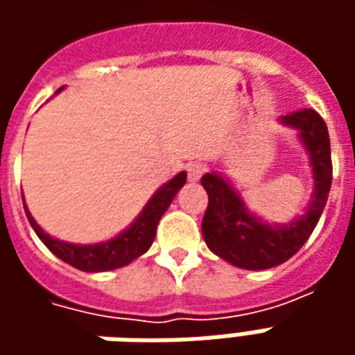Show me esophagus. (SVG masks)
<instances>
[{"instance_id": "34e87169", "label": "esophagus", "mask_w": 355, "mask_h": 355, "mask_svg": "<svg viewBox=\"0 0 355 355\" xmlns=\"http://www.w3.org/2000/svg\"><path fill=\"white\" fill-rule=\"evenodd\" d=\"M186 171H188V180H190V182H198V180L203 177V173L207 171V167H205L203 163L196 162V163H190Z\"/></svg>"}]
</instances>
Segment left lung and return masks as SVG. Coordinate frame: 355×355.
Instances as JSON below:
<instances>
[{"label": "left lung", "mask_w": 355, "mask_h": 355, "mask_svg": "<svg viewBox=\"0 0 355 355\" xmlns=\"http://www.w3.org/2000/svg\"><path fill=\"white\" fill-rule=\"evenodd\" d=\"M282 123L300 132V140L310 154L313 193L304 215L289 224L262 223L218 173L201 177V184L209 196L207 211L201 223L203 239L213 253L243 270H268L289 261L310 238L331 190V142L323 117L315 110L304 108L282 116Z\"/></svg>", "instance_id": "1"}]
</instances>
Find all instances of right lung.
Segmentation results:
<instances>
[{
    "label": "right lung",
    "mask_w": 355,
    "mask_h": 355,
    "mask_svg": "<svg viewBox=\"0 0 355 355\" xmlns=\"http://www.w3.org/2000/svg\"><path fill=\"white\" fill-rule=\"evenodd\" d=\"M184 184L186 173L182 171L152 196V200L148 201L146 207L142 209V213L137 216V220L127 230L121 232L117 238L104 241V243H94V245H76V243H66L60 239L51 238L49 234L43 232L42 226L35 223L34 216L30 215L26 207L24 211H26L28 220L37 234V238L42 239L51 253L57 254L60 261H64L66 264L78 268V270H83V272H106V270L127 266L129 262L139 259L140 254L146 253L155 238V228H157L159 218L169 209L173 198Z\"/></svg>",
    "instance_id": "add662e5"
}]
</instances>
